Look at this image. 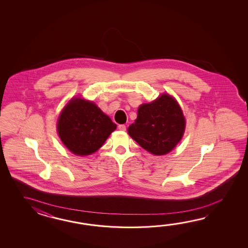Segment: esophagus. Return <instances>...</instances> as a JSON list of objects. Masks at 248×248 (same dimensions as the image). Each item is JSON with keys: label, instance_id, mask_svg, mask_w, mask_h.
I'll use <instances>...</instances> for the list:
<instances>
[{"label": "esophagus", "instance_id": "34e87169", "mask_svg": "<svg viewBox=\"0 0 248 248\" xmlns=\"http://www.w3.org/2000/svg\"><path fill=\"white\" fill-rule=\"evenodd\" d=\"M118 128H119L120 130H122V131H125V130H126V126H125V125H119Z\"/></svg>", "mask_w": 248, "mask_h": 248}]
</instances>
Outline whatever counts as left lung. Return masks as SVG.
<instances>
[{"mask_svg": "<svg viewBox=\"0 0 248 248\" xmlns=\"http://www.w3.org/2000/svg\"><path fill=\"white\" fill-rule=\"evenodd\" d=\"M185 129V117L179 105L172 96L164 94L138 108L137 119L127 131L149 153L164 155L180 142Z\"/></svg>", "mask_w": 248, "mask_h": 248, "instance_id": "1", "label": "left lung"}]
</instances>
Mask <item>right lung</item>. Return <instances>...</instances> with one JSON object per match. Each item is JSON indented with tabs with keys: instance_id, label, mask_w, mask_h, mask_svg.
Wrapping results in <instances>:
<instances>
[{
	"instance_id": "right-lung-1",
	"label": "right lung",
	"mask_w": 248,
	"mask_h": 248,
	"mask_svg": "<svg viewBox=\"0 0 248 248\" xmlns=\"http://www.w3.org/2000/svg\"><path fill=\"white\" fill-rule=\"evenodd\" d=\"M116 128V124L93 102L70 101L58 118V132L63 144L77 155L95 153Z\"/></svg>"
}]
</instances>
